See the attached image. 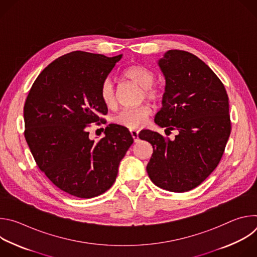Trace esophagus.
I'll return each instance as SVG.
<instances>
[{"label":"esophagus","mask_w":257,"mask_h":257,"mask_svg":"<svg viewBox=\"0 0 257 257\" xmlns=\"http://www.w3.org/2000/svg\"><path fill=\"white\" fill-rule=\"evenodd\" d=\"M130 133H131V136L132 138L134 139V142H137L138 141V131L137 130H130Z\"/></svg>","instance_id":"1"}]
</instances>
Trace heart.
Returning a JSON list of instances; mask_svg holds the SVG:
<instances>
[{
    "mask_svg": "<svg viewBox=\"0 0 257 257\" xmlns=\"http://www.w3.org/2000/svg\"><path fill=\"white\" fill-rule=\"evenodd\" d=\"M123 76L142 89L145 99L158 100L161 97V90L154 85L156 76L151 69L142 65H132L124 71ZM99 96L105 106L112 107L115 105L116 98L114 85L109 79L102 82L99 89ZM150 115V107L142 105L135 108L124 109L114 118V122L117 125L129 129H138L145 124Z\"/></svg>",
    "mask_w": 257,
    "mask_h": 257,
    "instance_id": "1",
    "label": "heart"
}]
</instances>
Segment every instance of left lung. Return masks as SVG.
<instances>
[{"mask_svg": "<svg viewBox=\"0 0 257 257\" xmlns=\"http://www.w3.org/2000/svg\"><path fill=\"white\" fill-rule=\"evenodd\" d=\"M158 65L166 85L155 122L178 134L167 140L141 130L138 137L153 145L146 167L151 180L168 191L185 192L200 185L222 159L231 133L229 97L214 72L188 52L170 50Z\"/></svg>", "mask_w": 257, "mask_h": 257, "instance_id": "left-lung-1", "label": "left lung"}]
</instances>
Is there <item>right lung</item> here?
I'll use <instances>...</instances> for the list:
<instances>
[{
	"label": "right lung",
	"instance_id": "add662e5",
	"mask_svg": "<svg viewBox=\"0 0 257 257\" xmlns=\"http://www.w3.org/2000/svg\"><path fill=\"white\" fill-rule=\"evenodd\" d=\"M123 55L72 52L52 62L34 81L24 104L25 139L39 168L68 194L92 198L111 188L133 143L127 128L108 124L89 138L88 125L107 113L99 89Z\"/></svg>",
	"mask_w": 257,
	"mask_h": 257
}]
</instances>
